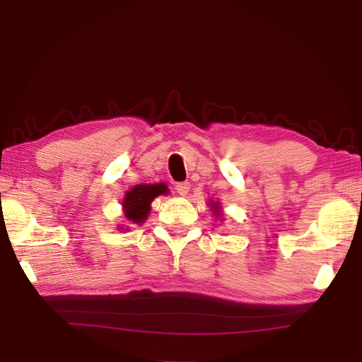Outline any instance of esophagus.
<instances>
[{
    "mask_svg": "<svg viewBox=\"0 0 362 362\" xmlns=\"http://www.w3.org/2000/svg\"><path fill=\"white\" fill-rule=\"evenodd\" d=\"M175 192L180 196H187L189 192V183L188 182H180L175 185Z\"/></svg>",
    "mask_w": 362,
    "mask_h": 362,
    "instance_id": "1",
    "label": "esophagus"
}]
</instances>
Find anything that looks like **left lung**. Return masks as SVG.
<instances>
[{"label":"left lung","instance_id":"left-lung-1","mask_svg":"<svg viewBox=\"0 0 362 362\" xmlns=\"http://www.w3.org/2000/svg\"><path fill=\"white\" fill-rule=\"evenodd\" d=\"M209 207H211V211H212V214H214V217H216L217 220H220V222H222L223 220V212H222V204L218 203V201H212V199H209Z\"/></svg>","mask_w":362,"mask_h":362}]
</instances>
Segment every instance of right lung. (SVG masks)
Wrapping results in <instances>:
<instances>
[{
    "label": "right lung",
    "mask_w": 362,
    "mask_h": 362,
    "mask_svg": "<svg viewBox=\"0 0 362 362\" xmlns=\"http://www.w3.org/2000/svg\"><path fill=\"white\" fill-rule=\"evenodd\" d=\"M161 194H169V188L164 182L159 183H140L132 187L129 192H126L122 198V216L126 218L127 228L132 225H142L150 216L153 199ZM126 228V230H127ZM118 230H124L118 226Z\"/></svg>",
    "instance_id": "right-lung-1"
}]
</instances>
